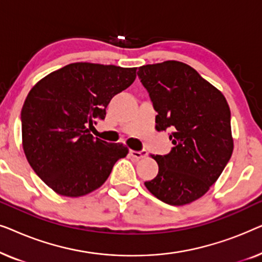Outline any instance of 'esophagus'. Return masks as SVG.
Returning a JSON list of instances; mask_svg holds the SVG:
<instances>
[{
	"mask_svg": "<svg viewBox=\"0 0 262 262\" xmlns=\"http://www.w3.org/2000/svg\"><path fill=\"white\" fill-rule=\"evenodd\" d=\"M130 155L132 159L141 160V159H144V157L148 155V152H146V150H141V151H135V150H131Z\"/></svg>",
	"mask_w": 262,
	"mask_h": 262,
	"instance_id": "esophagus-1",
	"label": "esophagus"
}]
</instances>
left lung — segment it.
Segmentation results:
<instances>
[{"label": "left lung", "instance_id": "left-lung-1", "mask_svg": "<svg viewBox=\"0 0 262 262\" xmlns=\"http://www.w3.org/2000/svg\"><path fill=\"white\" fill-rule=\"evenodd\" d=\"M137 75L157 112L156 130L171 131L174 146L154 155L159 173L145 187L161 202L181 206L199 199L230 160L234 141L224 95L178 60L148 64Z\"/></svg>", "mask_w": 262, "mask_h": 262}]
</instances>
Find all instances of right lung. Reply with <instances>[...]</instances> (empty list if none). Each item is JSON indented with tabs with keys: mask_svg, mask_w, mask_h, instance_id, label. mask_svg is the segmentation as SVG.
<instances>
[{
	"mask_svg": "<svg viewBox=\"0 0 262 262\" xmlns=\"http://www.w3.org/2000/svg\"><path fill=\"white\" fill-rule=\"evenodd\" d=\"M137 68L71 63L41 78L21 111L23 148L35 174L64 196L88 194L127 155L120 143L95 138L89 128L105 119L114 95L134 83Z\"/></svg>",
	"mask_w": 262,
	"mask_h": 262,
	"instance_id": "obj_1",
	"label": "right lung"
}]
</instances>
